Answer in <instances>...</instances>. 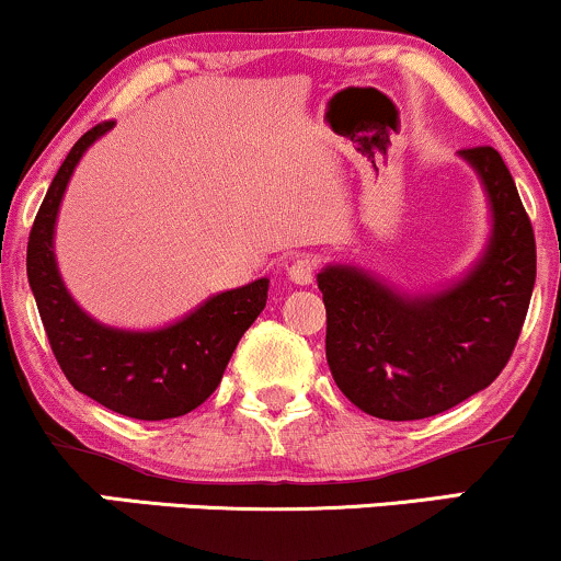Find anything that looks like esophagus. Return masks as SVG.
<instances>
[{
	"label": "esophagus",
	"mask_w": 561,
	"mask_h": 561,
	"mask_svg": "<svg viewBox=\"0 0 561 561\" xmlns=\"http://www.w3.org/2000/svg\"><path fill=\"white\" fill-rule=\"evenodd\" d=\"M287 279L295 282V285H311L313 276H317V261L302 255V259H295L289 266L285 268Z\"/></svg>",
	"instance_id": "esophagus-1"
}]
</instances>
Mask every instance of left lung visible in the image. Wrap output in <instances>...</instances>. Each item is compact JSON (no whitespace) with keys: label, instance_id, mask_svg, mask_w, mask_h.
I'll list each match as a JSON object with an SVG mask.
<instances>
[{"label":"left lung","instance_id":"left-lung-1","mask_svg":"<svg viewBox=\"0 0 561 561\" xmlns=\"http://www.w3.org/2000/svg\"><path fill=\"white\" fill-rule=\"evenodd\" d=\"M491 210L480 259L433 293H403L353 263L317 274L327 306V364L353 405L390 422L454 409L501 375L536 285V237L493 147L461 150Z\"/></svg>","mask_w":561,"mask_h":561}]
</instances>
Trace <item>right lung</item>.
Here are the masks:
<instances>
[{
  "mask_svg": "<svg viewBox=\"0 0 561 561\" xmlns=\"http://www.w3.org/2000/svg\"><path fill=\"white\" fill-rule=\"evenodd\" d=\"M111 128L107 121L83 134L49 184L28 237V285L57 364L76 390L131 420H173L218 388L240 337L266 308L268 279L210 295L158 330H124L89 317L57 268L55 227L76 165Z\"/></svg>",
  "mask_w": 561,
  "mask_h": 561,
  "instance_id": "add662e5",
  "label": "right lung"
}]
</instances>
